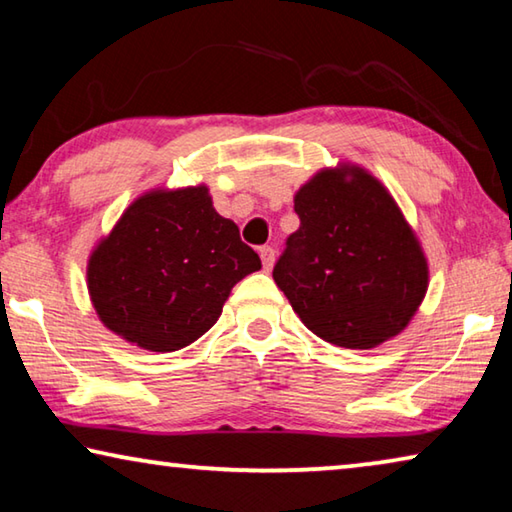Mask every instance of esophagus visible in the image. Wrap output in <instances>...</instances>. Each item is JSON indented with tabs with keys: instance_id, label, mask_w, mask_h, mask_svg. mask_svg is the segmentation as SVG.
<instances>
[{
	"instance_id": "1",
	"label": "esophagus",
	"mask_w": 512,
	"mask_h": 512,
	"mask_svg": "<svg viewBox=\"0 0 512 512\" xmlns=\"http://www.w3.org/2000/svg\"><path fill=\"white\" fill-rule=\"evenodd\" d=\"M259 257H262V264H264L266 271H271L273 264H275V250L271 246L259 248Z\"/></svg>"
}]
</instances>
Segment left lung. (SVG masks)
Instances as JSON below:
<instances>
[{
    "instance_id": "1",
    "label": "left lung",
    "mask_w": 512,
    "mask_h": 512,
    "mask_svg": "<svg viewBox=\"0 0 512 512\" xmlns=\"http://www.w3.org/2000/svg\"><path fill=\"white\" fill-rule=\"evenodd\" d=\"M300 228L273 280L320 339L370 350L402 334L429 289V262L411 223L361 164L323 167L293 196Z\"/></svg>"
}]
</instances>
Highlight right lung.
<instances>
[{"label": "right lung", "mask_w": 512, "mask_h": 512, "mask_svg": "<svg viewBox=\"0 0 512 512\" xmlns=\"http://www.w3.org/2000/svg\"><path fill=\"white\" fill-rule=\"evenodd\" d=\"M262 268L207 185L155 187L94 244L85 268L103 325L149 352H176L219 320L232 287Z\"/></svg>", "instance_id": "obj_1"}]
</instances>
